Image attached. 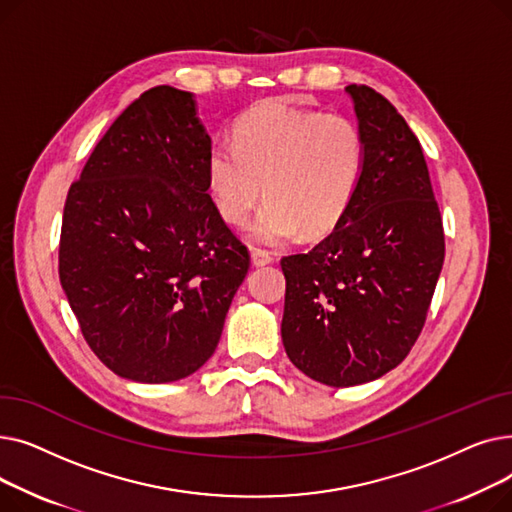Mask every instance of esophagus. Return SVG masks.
<instances>
[{"mask_svg": "<svg viewBox=\"0 0 512 512\" xmlns=\"http://www.w3.org/2000/svg\"><path fill=\"white\" fill-rule=\"evenodd\" d=\"M272 259H274V257H272L270 253H267V251H263V249H253V251H251V263L257 265V267L272 263Z\"/></svg>", "mask_w": 512, "mask_h": 512, "instance_id": "obj_1", "label": "esophagus"}]
</instances>
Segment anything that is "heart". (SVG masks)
<instances>
[{"label":"heart","mask_w":512,"mask_h":512,"mask_svg":"<svg viewBox=\"0 0 512 512\" xmlns=\"http://www.w3.org/2000/svg\"><path fill=\"white\" fill-rule=\"evenodd\" d=\"M363 168L365 143L351 118L267 101L236 122L232 147L211 149L207 184L232 226H245L265 195L251 238L282 245L301 230L305 236L332 230L355 197Z\"/></svg>","instance_id":"heart-1"}]
</instances>
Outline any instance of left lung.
<instances>
[{
	"mask_svg": "<svg viewBox=\"0 0 512 512\" xmlns=\"http://www.w3.org/2000/svg\"><path fill=\"white\" fill-rule=\"evenodd\" d=\"M365 143L357 193L309 253L280 261L282 342L311 380L382 378L419 338L444 263V230L423 149L396 107L348 85Z\"/></svg>",
	"mask_w": 512,
	"mask_h": 512,
	"instance_id": "obj_1",
	"label": "left lung"
}]
</instances>
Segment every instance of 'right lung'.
<instances>
[{"mask_svg": "<svg viewBox=\"0 0 512 512\" xmlns=\"http://www.w3.org/2000/svg\"><path fill=\"white\" fill-rule=\"evenodd\" d=\"M209 153L195 95L153 87L68 191L60 282L91 351L120 378L168 384L203 367L249 272L207 193Z\"/></svg>", "mask_w": 512, "mask_h": 512, "instance_id": "obj_1", "label": "right lung"}]
</instances>
